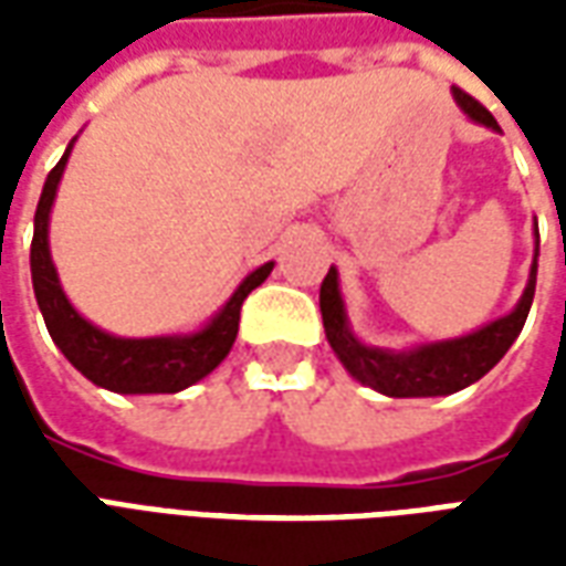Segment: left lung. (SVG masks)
I'll return each instance as SVG.
<instances>
[{
  "instance_id": "1",
  "label": "left lung",
  "mask_w": 566,
  "mask_h": 566,
  "mask_svg": "<svg viewBox=\"0 0 566 566\" xmlns=\"http://www.w3.org/2000/svg\"><path fill=\"white\" fill-rule=\"evenodd\" d=\"M451 96L473 124L500 133L497 120L491 117L488 108L475 103L473 96H467L458 87H451ZM536 263H539V230H536L534 218V260H531L527 284L512 312L488 321L473 333L406 345V348L369 345L352 331L343 287H339V270L331 266L327 279L321 282V318H324L327 343L352 379L385 394V397H449V394L470 388L473 381L485 376L488 369L497 367L500 357L506 355L510 345L518 339L531 303H534Z\"/></svg>"
}]
</instances>
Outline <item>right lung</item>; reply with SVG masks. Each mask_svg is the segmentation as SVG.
Returning a JSON list of instances; mask_svg holds the SVG:
<instances>
[{
	"mask_svg": "<svg viewBox=\"0 0 566 566\" xmlns=\"http://www.w3.org/2000/svg\"><path fill=\"white\" fill-rule=\"evenodd\" d=\"M78 136L69 142L63 157L51 175L44 178L39 209H35V233L30 248V270L35 303L42 312L44 327L51 333L54 345L66 355L72 367L96 388L115 394H178L206 379L211 369L230 355L239 333V308L245 296L266 282L275 260L248 272L223 306L211 315L202 327L187 333H160V336H117L81 315L63 291L60 272L51 258V209H54L56 190L66 172L69 154L75 148Z\"/></svg>",
	"mask_w": 566,
	"mask_h": 566,
	"instance_id": "1",
	"label": "right lung"
}]
</instances>
